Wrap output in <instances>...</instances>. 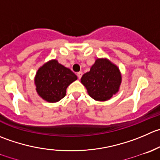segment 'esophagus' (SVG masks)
<instances>
[{"instance_id": "esophagus-1", "label": "esophagus", "mask_w": 160, "mask_h": 160, "mask_svg": "<svg viewBox=\"0 0 160 160\" xmlns=\"http://www.w3.org/2000/svg\"><path fill=\"white\" fill-rule=\"evenodd\" d=\"M77 77H78V78L80 79V78H81L82 75H83V72H78L77 73Z\"/></svg>"}]
</instances>
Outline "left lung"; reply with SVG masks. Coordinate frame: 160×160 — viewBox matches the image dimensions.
I'll return each mask as SVG.
<instances>
[{
    "label": "left lung",
    "instance_id": "8db88e82",
    "mask_svg": "<svg viewBox=\"0 0 160 160\" xmlns=\"http://www.w3.org/2000/svg\"><path fill=\"white\" fill-rule=\"evenodd\" d=\"M82 84L95 101H108L119 91L122 75L116 65L106 58H97L89 72L81 77Z\"/></svg>",
    "mask_w": 160,
    "mask_h": 160
}]
</instances>
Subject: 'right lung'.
Listing matches in <instances>:
<instances>
[{
    "label": "right lung",
    "instance_id": "obj_1",
    "mask_svg": "<svg viewBox=\"0 0 160 160\" xmlns=\"http://www.w3.org/2000/svg\"><path fill=\"white\" fill-rule=\"evenodd\" d=\"M77 80L70 69L52 59L44 63L36 72L34 83L37 94L50 103L58 102L66 96V88Z\"/></svg>",
    "mask_w": 160,
    "mask_h": 160
}]
</instances>
